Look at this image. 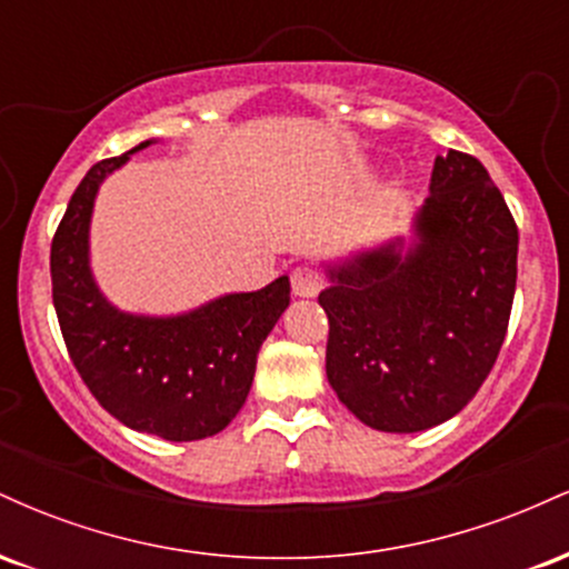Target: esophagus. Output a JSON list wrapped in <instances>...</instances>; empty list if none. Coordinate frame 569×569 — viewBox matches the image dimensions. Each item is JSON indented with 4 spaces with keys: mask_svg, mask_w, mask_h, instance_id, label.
Returning <instances> with one entry per match:
<instances>
[{
    "mask_svg": "<svg viewBox=\"0 0 569 569\" xmlns=\"http://www.w3.org/2000/svg\"><path fill=\"white\" fill-rule=\"evenodd\" d=\"M323 289V276L312 264H299L291 272V291L297 297H316Z\"/></svg>",
    "mask_w": 569,
    "mask_h": 569,
    "instance_id": "esophagus-1",
    "label": "esophagus"
}]
</instances>
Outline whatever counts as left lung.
<instances>
[{
	"label": "left lung",
	"instance_id": "1",
	"mask_svg": "<svg viewBox=\"0 0 569 569\" xmlns=\"http://www.w3.org/2000/svg\"><path fill=\"white\" fill-rule=\"evenodd\" d=\"M417 243L331 272L326 375L363 426L417 433L455 417L492 371L511 318L519 230L473 154L436 158Z\"/></svg>",
	"mask_w": 569,
	"mask_h": 569
}]
</instances>
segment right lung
<instances>
[{"instance_id": "right-lung-1", "label": "right lung", "mask_w": 569, "mask_h": 569, "mask_svg": "<svg viewBox=\"0 0 569 569\" xmlns=\"http://www.w3.org/2000/svg\"><path fill=\"white\" fill-rule=\"evenodd\" d=\"M149 147V141L136 149ZM130 149V152H136ZM128 154L96 162L71 194L50 246L58 326L82 382L122 426L166 441L219 433L246 403L262 348L289 307V278L227 293L179 318L114 310L88 267V224L98 184Z\"/></svg>"}]
</instances>
